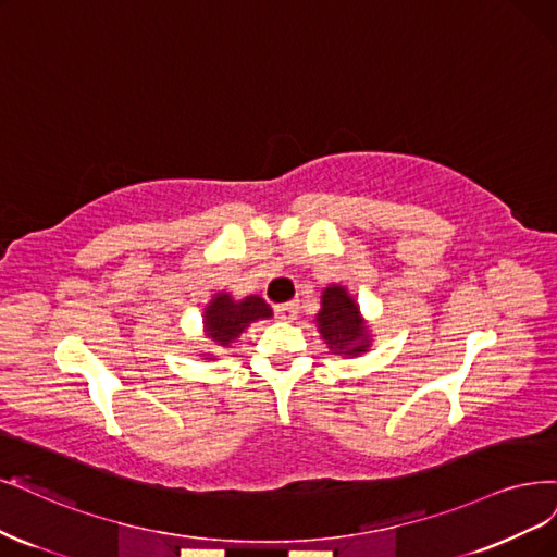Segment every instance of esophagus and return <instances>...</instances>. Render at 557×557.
<instances>
[{
  "mask_svg": "<svg viewBox=\"0 0 557 557\" xmlns=\"http://www.w3.org/2000/svg\"><path fill=\"white\" fill-rule=\"evenodd\" d=\"M297 313H299V309H297V304H295V301L276 306V318H278V320H283V322H293V320L297 318Z\"/></svg>",
  "mask_w": 557,
  "mask_h": 557,
  "instance_id": "34e87169",
  "label": "esophagus"
}]
</instances>
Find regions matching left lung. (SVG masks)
<instances>
[{"instance_id": "left-lung-1", "label": "left lung", "mask_w": 557, "mask_h": 557, "mask_svg": "<svg viewBox=\"0 0 557 557\" xmlns=\"http://www.w3.org/2000/svg\"><path fill=\"white\" fill-rule=\"evenodd\" d=\"M318 332L334 355H361L369 350L371 336L357 301L343 285H330L322 290V309L315 315Z\"/></svg>"}]
</instances>
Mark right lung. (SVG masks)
Returning a JSON list of instances; mask_svg holds the SVG:
<instances>
[{
    "mask_svg": "<svg viewBox=\"0 0 557 557\" xmlns=\"http://www.w3.org/2000/svg\"><path fill=\"white\" fill-rule=\"evenodd\" d=\"M267 318H272V309L270 304H264L262 297L251 295L235 301L227 293H219L205 309V332L214 341V345L225 348L248 324Z\"/></svg>",
    "mask_w": 557,
    "mask_h": 557,
    "instance_id": "right-lung-1",
    "label": "right lung"
}]
</instances>
